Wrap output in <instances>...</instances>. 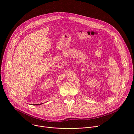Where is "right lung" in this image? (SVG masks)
<instances>
[{
    "label": "right lung",
    "instance_id": "add662e5",
    "mask_svg": "<svg viewBox=\"0 0 134 134\" xmlns=\"http://www.w3.org/2000/svg\"><path fill=\"white\" fill-rule=\"evenodd\" d=\"M42 104V103H41V104ZM40 104H33V105H40Z\"/></svg>",
    "mask_w": 134,
    "mask_h": 134
}]
</instances>
